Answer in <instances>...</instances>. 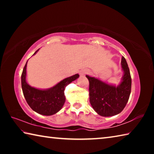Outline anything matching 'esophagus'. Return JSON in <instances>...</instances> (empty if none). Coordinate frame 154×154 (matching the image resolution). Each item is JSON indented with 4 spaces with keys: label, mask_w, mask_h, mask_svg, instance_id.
<instances>
[{
    "label": "esophagus",
    "mask_w": 154,
    "mask_h": 154,
    "mask_svg": "<svg viewBox=\"0 0 154 154\" xmlns=\"http://www.w3.org/2000/svg\"><path fill=\"white\" fill-rule=\"evenodd\" d=\"M88 73V71H85V70H82V71H81L79 72V75H81V76H84V75Z\"/></svg>",
    "instance_id": "obj_1"
}]
</instances>
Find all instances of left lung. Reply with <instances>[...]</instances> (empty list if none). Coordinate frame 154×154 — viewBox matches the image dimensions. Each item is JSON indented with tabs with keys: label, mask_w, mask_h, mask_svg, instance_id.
Segmentation results:
<instances>
[{
	"label": "left lung",
	"mask_w": 154,
	"mask_h": 154,
	"mask_svg": "<svg viewBox=\"0 0 154 154\" xmlns=\"http://www.w3.org/2000/svg\"><path fill=\"white\" fill-rule=\"evenodd\" d=\"M124 71L120 84L118 86L109 85L102 81L86 75L89 80L90 102L94 111L103 117L118 115L123 111L131 92L132 79L126 59L122 58Z\"/></svg>",
	"instance_id": "8db88e82"
}]
</instances>
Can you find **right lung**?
<instances>
[{"mask_svg": "<svg viewBox=\"0 0 154 154\" xmlns=\"http://www.w3.org/2000/svg\"><path fill=\"white\" fill-rule=\"evenodd\" d=\"M38 51V49L33 55H35ZM27 62L21 77L23 94L27 103L33 111L41 115L51 116L56 113L62 108L65 103V88L69 83L77 79L79 75L76 74L67 77L49 89H36L28 85L26 80Z\"/></svg>", "mask_w": 154, "mask_h": 154, "instance_id": "1", "label": "right lung"}]
</instances>
